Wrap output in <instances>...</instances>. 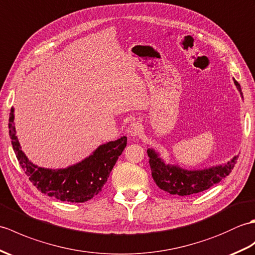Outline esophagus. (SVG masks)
<instances>
[{
  "instance_id": "34e87169",
  "label": "esophagus",
  "mask_w": 255,
  "mask_h": 255,
  "mask_svg": "<svg viewBox=\"0 0 255 255\" xmlns=\"http://www.w3.org/2000/svg\"><path fill=\"white\" fill-rule=\"evenodd\" d=\"M143 132V127L142 124H140L139 122L135 121V122H132L131 124H129L128 128V133L131 135V136H138L139 134H142Z\"/></svg>"
}]
</instances>
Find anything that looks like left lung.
<instances>
[{"instance_id":"obj_1","label":"left lung","mask_w":255,"mask_h":255,"mask_svg":"<svg viewBox=\"0 0 255 255\" xmlns=\"http://www.w3.org/2000/svg\"><path fill=\"white\" fill-rule=\"evenodd\" d=\"M235 85L242 96L240 84L235 80ZM147 155L149 157L151 177L156 184L168 193L179 196H189L200 193L217 184L231 172L239 157H234L229 162L223 166L204 169V170L189 171L178 166L165 165L152 149L147 150Z\"/></svg>"}]
</instances>
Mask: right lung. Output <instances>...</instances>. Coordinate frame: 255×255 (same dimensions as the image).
<instances>
[{"label": "right lung", "mask_w": 255, "mask_h": 255, "mask_svg": "<svg viewBox=\"0 0 255 255\" xmlns=\"http://www.w3.org/2000/svg\"><path fill=\"white\" fill-rule=\"evenodd\" d=\"M14 110L9 113V136L17 160L30 182L41 193L55 197L62 202L84 203L97 195L104 188L113 166L127 146V137L99 146L82 162L66 169H44L28 160L16 137Z\"/></svg>", "instance_id": "add662e5"}]
</instances>
